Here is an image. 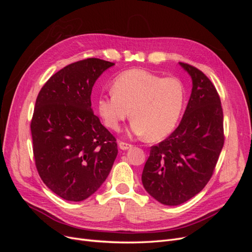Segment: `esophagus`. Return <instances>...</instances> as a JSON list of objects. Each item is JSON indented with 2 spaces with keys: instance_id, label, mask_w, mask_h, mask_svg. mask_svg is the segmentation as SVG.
Here are the masks:
<instances>
[{
  "instance_id": "obj_1",
  "label": "esophagus",
  "mask_w": 252,
  "mask_h": 252,
  "mask_svg": "<svg viewBox=\"0 0 252 252\" xmlns=\"http://www.w3.org/2000/svg\"><path fill=\"white\" fill-rule=\"evenodd\" d=\"M131 147H132V145H130V144H127V143H124V142L119 143V148L121 150H128V149H130Z\"/></svg>"
}]
</instances>
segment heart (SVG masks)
I'll return each mask as SVG.
<instances>
[{
	"label": "heart",
	"mask_w": 252,
	"mask_h": 252,
	"mask_svg": "<svg viewBox=\"0 0 252 252\" xmlns=\"http://www.w3.org/2000/svg\"><path fill=\"white\" fill-rule=\"evenodd\" d=\"M112 91L96 101V112L104 125L118 131L131 113V133L147 135L151 141L169 135L185 107L186 89L181 80L144 69L121 73L113 81Z\"/></svg>",
	"instance_id": "obj_1"
}]
</instances>
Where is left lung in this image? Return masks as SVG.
I'll return each instance as SVG.
<instances>
[{
	"instance_id": "left-lung-1",
	"label": "left lung",
	"mask_w": 252,
	"mask_h": 252,
	"mask_svg": "<svg viewBox=\"0 0 252 252\" xmlns=\"http://www.w3.org/2000/svg\"><path fill=\"white\" fill-rule=\"evenodd\" d=\"M192 89L179 126L152 146L142 173L145 190L167 206L185 203L206 186L224 145L223 109L216 87L197 68L179 63Z\"/></svg>"
}]
</instances>
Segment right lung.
<instances>
[{
	"mask_svg": "<svg viewBox=\"0 0 252 252\" xmlns=\"http://www.w3.org/2000/svg\"><path fill=\"white\" fill-rule=\"evenodd\" d=\"M114 63L91 58L64 67L36 97L32 121L35 166L44 184L70 202L102 186L118 155L114 136L91 108V91Z\"/></svg>",
	"mask_w": 252,
	"mask_h": 252,
	"instance_id": "right-lung-1",
	"label": "right lung"
}]
</instances>
